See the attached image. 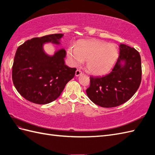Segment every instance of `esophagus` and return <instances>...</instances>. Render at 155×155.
<instances>
[{
	"label": "esophagus",
	"mask_w": 155,
	"mask_h": 155,
	"mask_svg": "<svg viewBox=\"0 0 155 155\" xmlns=\"http://www.w3.org/2000/svg\"><path fill=\"white\" fill-rule=\"evenodd\" d=\"M81 74H82V71L80 70H77L75 71V75H76V76H79V75Z\"/></svg>",
	"instance_id": "1"
}]
</instances>
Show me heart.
Here are the masks:
<instances>
[{
  "label": "heart",
  "instance_id": "obj_1",
  "mask_svg": "<svg viewBox=\"0 0 155 155\" xmlns=\"http://www.w3.org/2000/svg\"><path fill=\"white\" fill-rule=\"evenodd\" d=\"M67 55L74 65L86 60V67L90 73L103 75L111 70L118 58V51L113 44L101 40L80 41L75 48L69 47Z\"/></svg>",
  "mask_w": 155,
  "mask_h": 155
}]
</instances>
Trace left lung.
<instances>
[{"label":"left lung","instance_id":"8db88e82","mask_svg":"<svg viewBox=\"0 0 155 155\" xmlns=\"http://www.w3.org/2000/svg\"><path fill=\"white\" fill-rule=\"evenodd\" d=\"M124 62V65L121 64ZM141 61L139 52L120 45V55L111 72L104 76H90L86 93L90 100L104 108L118 107L130 99L141 81Z\"/></svg>","mask_w":155,"mask_h":155}]
</instances>
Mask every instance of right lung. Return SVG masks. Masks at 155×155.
Segmentation results:
<instances>
[{"instance_id": "right-lung-1", "label": "right lung", "mask_w": 155, "mask_h": 155, "mask_svg": "<svg viewBox=\"0 0 155 155\" xmlns=\"http://www.w3.org/2000/svg\"><path fill=\"white\" fill-rule=\"evenodd\" d=\"M63 34L35 37L19 46L12 66V81L16 90L31 103L45 104L60 95L75 74V68L65 64L66 52L60 49L53 56L43 51V43L60 44Z\"/></svg>"}]
</instances>
